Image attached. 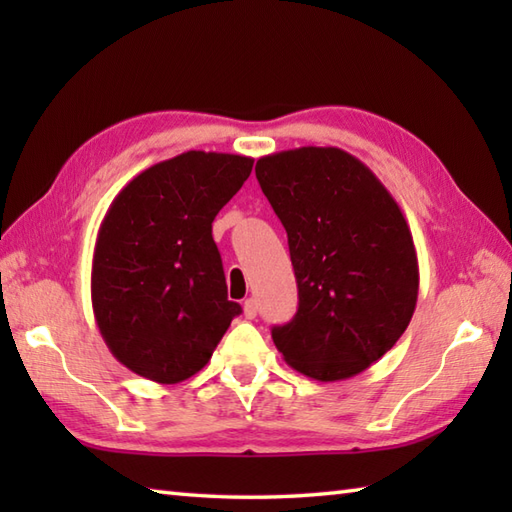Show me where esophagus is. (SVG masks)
Listing matches in <instances>:
<instances>
[{"instance_id": "34e87169", "label": "esophagus", "mask_w": 512, "mask_h": 512, "mask_svg": "<svg viewBox=\"0 0 512 512\" xmlns=\"http://www.w3.org/2000/svg\"><path fill=\"white\" fill-rule=\"evenodd\" d=\"M244 317L246 319H255L257 317V301L255 299H246L244 301Z\"/></svg>"}]
</instances>
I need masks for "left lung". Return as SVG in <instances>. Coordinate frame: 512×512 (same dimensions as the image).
<instances>
[{
	"label": "left lung",
	"instance_id": "obj_1",
	"mask_svg": "<svg viewBox=\"0 0 512 512\" xmlns=\"http://www.w3.org/2000/svg\"><path fill=\"white\" fill-rule=\"evenodd\" d=\"M257 180L288 233L299 288L295 319L273 328L284 361L334 383L376 363L418 301L409 224L374 171L339 147L257 160Z\"/></svg>",
	"mask_w": 512,
	"mask_h": 512
}]
</instances>
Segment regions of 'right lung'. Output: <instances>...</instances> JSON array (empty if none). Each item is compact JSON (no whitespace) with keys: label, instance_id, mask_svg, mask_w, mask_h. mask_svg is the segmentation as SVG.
Listing matches in <instances>:
<instances>
[{"label":"right lung","instance_id":"right-lung-1","mask_svg":"<svg viewBox=\"0 0 512 512\" xmlns=\"http://www.w3.org/2000/svg\"><path fill=\"white\" fill-rule=\"evenodd\" d=\"M253 158L184 151L145 169L107 209L92 257V310L118 363L160 385L211 361L242 308L228 301L211 224Z\"/></svg>","mask_w":512,"mask_h":512}]
</instances>
